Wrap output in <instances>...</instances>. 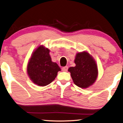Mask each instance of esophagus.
<instances>
[{"label":"esophagus","instance_id":"1","mask_svg":"<svg viewBox=\"0 0 123 123\" xmlns=\"http://www.w3.org/2000/svg\"><path fill=\"white\" fill-rule=\"evenodd\" d=\"M68 67H63V68H62V71H63V72H67V70H68Z\"/></svg>","mask_w":123,"mask_h":123}]
</instances>
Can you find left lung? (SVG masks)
<instances>
[{
  "mask_svg": "<svg viewBox=\"0 0 123 123\" xmlns=\"http://www.w3.org/2000/svg\"><path fill=\"white\" fill-rule=\"evenodd\" d=\"M75 66L70 67L74 83L82 88H87L95 83L98 76V69L95 59L87 51L78 53L74 59Z\"/></svg>",
  "mask_w": 123,
  "mask_h": 123,
  "instance_id": "1",
  "label": "left lung"
}]
</instances>
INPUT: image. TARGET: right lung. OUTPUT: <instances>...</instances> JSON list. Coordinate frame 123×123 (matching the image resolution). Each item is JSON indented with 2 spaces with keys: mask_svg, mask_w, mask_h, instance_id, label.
I'll use <instances>...</instances> for the list:
<instances>
[{
  "mask_svg": "<svg viewBox=\"0 0 123 123\" xmlns=\"http://www.w3.org/2000/svg\"><path fill=\"white\" fill-rule=\"evenodd\" d=\"M50 50L40 45L33 51L28 61L27 72L32 82L39 86H45L56 78L61 69L51 61Z\"/></svg>",
  "mask_w": 123,
  "mask_h": 123,
  "instance_id": "obj_1",
  "label": "right lung"
}]
</instances>
